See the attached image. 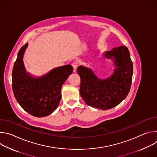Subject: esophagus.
Returning <instances> with one entry per match:
<instances>
[{
    "mask_svg": "<svg viewBox=\"0 0 157 157\" xmlns=\"http://www.w3.org/2000/svg\"><path fill=\"white\" fill-rule=\"evenodd\" d=\"M72 66H73V69H74L75 71H76V69H77V68H78V64H77L76 62H74V63L72 64Z\"/></svg>",
    "mask_w": 157,
    "mask_h": 157,
    "instance_id": "34e87169",
    "label": "esophagus"
}]
</instances>
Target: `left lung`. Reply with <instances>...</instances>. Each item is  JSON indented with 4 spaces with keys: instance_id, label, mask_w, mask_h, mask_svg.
I'll return each mask as SVG.
<instances>
[{
    "instance_id": "obj_1",
    "label": "left lung",
    "mask_w": 157,
    "mask_h": 157,
    "mask_svg": "<svg viewBox=\"0 0 157 157\" xmlns=\"http://www.w3.org/2000/svg\"><path fill=\"white\" fill-rule=\"evenodd\" d=\"M114 65L113 73L105 78L97 76L89 67L81 65L77 71L81 78L80 95L86 104L102 110L119 104L128 95L133 75V64L128 48L115 47L102 53Z\"/></svg>"
}]
</instances>
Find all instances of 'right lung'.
<instances>
[{
    "label": "right lung",
    "instance_id": "obj_1",
    "mask_svg": "<svg viewBox=\"0 0 157 157\" xmlns=\"http://www.w3.org/2000/svg\"><path fill=\"white\" fill-rule=\"evenodd\" d=\"M28 43L19 50L12 71V89L16 100L26 112L34 117H46L57 109L63 84L73 73V66L56 67L42 76L27 71L24 56Z\"/></svg>",
    "mask_w": 157,
    "mask_h": 157
}]
</instances>
